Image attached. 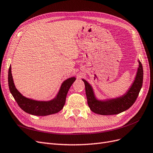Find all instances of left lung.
<instances>
[{"label":"left lung","mask_w":153,"mask_h":153,"mask_svg":"<svg viewBox=\"0 0 153 153\" xmlns=\"http://www.w3.org/2000/svg\"><path fill=\"white\" fill-rule=\"evenodd\" d=\"M138 62L139 67L134 82L124 94L116 98L98 99L92 86L82 79L85 85L88 104L91 111L100 115H114L126 111L134 104L139 95L143 82V68L139 60Z\"/></svg>","instance_id":"left-lung-1"}]
</instances>
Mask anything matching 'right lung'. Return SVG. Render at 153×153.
Listing matches in <instances>:
<instances>
[{
    "label": "right lung",
    "instance_id": "right-lung-1",
    "mask_svg": "<svg viewBox=\"0 0 153 153\" xmlns=\"http://www.w3.org/2000/svg\"><path fill=\"white\" fill-rule=\"evenodd\" d=\"M76 79L75 77L67 79L61 85L56 95L50 100H36L23 96L14 85L10 65L8 72V85L10 92L21 109L30 114L44 116L56 114L60 111L65 105L68 90Z\"/></svg>",
    "mask_w": 153,
    "mask_h": 153
}]
</instances>
